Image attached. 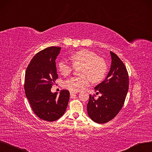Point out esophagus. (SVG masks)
Here are the masks:
<instances>
[{"label": "esophagus", "instance_id": "esophagus-1", "mask_svg": "<svg viewBox=\"0 0 152 152\" xmlns=\"http://www.w3.org/2000/svg\"><path fill=\"white\" fill-rule=\"evenodd\" d=\"M77 93H78L77 92H74V91H70V94L71 95H74V94H77Z\"/></svg>", "mask_w": 152, "mask_h": 152}]
</instances>
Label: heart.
<instances>
[{
  "label": "heart",
  "instance_id": "1",
  "mask_svg": "<svg viewBox=\"0 0 152 152\" xmlns=\"http://www.w3.org/2000/svg\"><path fill=\"white\" fill-rule=\"evenodd\" d=\"M73 64L67 60L63 59L58 63V68L63 75H69L75 66H82L78 77H72L64 83V87L70 91H80L87 87L91 80L99 83L104 79L107 72L105 60L97 54L87 49L75 52L70 57Z\"/></svg>",
  "mask_w": 152,
  "mask_h": 152
}]
</instances>
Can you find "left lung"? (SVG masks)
I'll list each match as a JSON object with an SVG mask.
<instances>
[{"label":"left lung","mask_w":152,"mask_h":152,"mask_svg":"<svg viewBox=\"0 0 152 152\" xmlns=\"http://www.w3.org/2000/svg\"><path fill=\"white\" fill-rule=\"evenodd\" d=\"M112 64L105 80L95 87L102 96L95 99L90 95L87 104L88 116L97 124H105L113 119L124 106L129 90V77L124 64L110 51Z\"/></svg>","instance_id":"left-lung-1"}]
</instances>
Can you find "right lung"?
Returning a JSON list of instances; mask_svg holds the SVG:
<instances>
[{"mask_svg":"<svg viewBox=\"0 0 152 152\" xmlns=\"http://www.w3.org/2000/svg\"><path fill=\"white\" fill-rule=\"evenodd\" d=\"M61 47H49L38 52L28 64L25 75L24 89L35 114L42 120L53 122L64 114L70 97L68 90L60 95L51 88L58 78L56 60Z\"/></svg>","mask_w":152,"mask_h":152,"instance_id":"right-lung-1","label":"right lung"}]
</instances>
